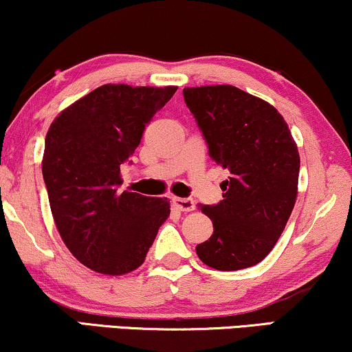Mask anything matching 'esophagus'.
<instances>
[{
  "mask_svg": "<svg viewBox=\"0 0 352 352\" xmlns=\"http://www.w3.org/2000/svg\"><path fill=\"white\" fill-rule=\"evenodd\" d=\"M173 204H175L176 208L181 211H194L195 210V201L192 199H179V197H175V199H173Z\"/></svg>",
  "mask_w": 352,
  "mask_h": 352,
  "instance_id": "1",
  "label": "esophagus"
}]
</instances>
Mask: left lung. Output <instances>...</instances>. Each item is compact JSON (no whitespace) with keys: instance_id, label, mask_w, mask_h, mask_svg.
<instances>
[{"instance_id":"left-lung-1","label":"left lung","mask_w":352,"mask_h":352,"mask_svg":"<svg viewBox=\"0 0 352 352\" xmlns=\"http://www.w3.org/2000/svg\"><path fill=\"white\" fill-rule=\"evenodd\" d=\"M182 94L211 160L230 173L221 184L223 200L200 205L213 221V235L195 252L218 271L252 267L274 248L295 206L296 144L271 104L235 86L184 88Z\"/></svg>"}]
</instances>
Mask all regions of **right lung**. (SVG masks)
<instances>
[{"label":"right lung","mask_w":352,"mask_h":352,"mask_svg":"<svg viewBox=\"0 0 352 352\" xmlns=\"http://www.w3.org/2000/svg\"><path fill=\"white\" fill-rule=\"evenodd\" d=\"M176 89L99 86L65 109L46 134L41 168L54 223L72 254L96 272L138 269L170 216L166 199L120 192V166Z\"/></svg>","instance_id":"1"}]
</instances>
